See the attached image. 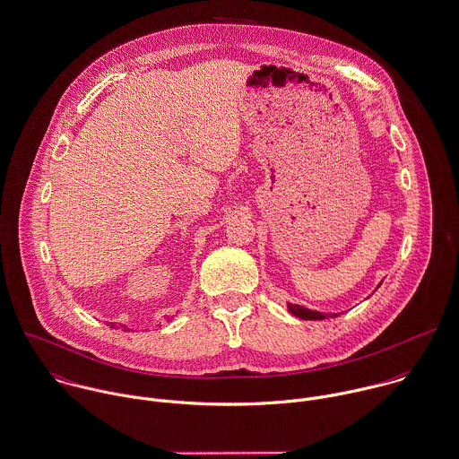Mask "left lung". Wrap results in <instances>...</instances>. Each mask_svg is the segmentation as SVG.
<instances>
[{
	"instance_id": "1",
	"label": "left lung",
	"mask_w": 459,
	"mask_h": 459,
	"mask_svg": "<svg viewBox=\"0 0 459 459\" xmlns=\"http://www.w3.org/2000/svg\"><path fill=\"white\" fill-rule=\"evenodd\" d=\"M381 285V283H379ZM377 285V287H379ZM376 287V289H377ZM287 308L292 316L299 317V319H305V321H319V319H326V317H335L339 314H325V312H317V310H310L303 305H296V303H287Z\"/></svg>"
}]
</instances>
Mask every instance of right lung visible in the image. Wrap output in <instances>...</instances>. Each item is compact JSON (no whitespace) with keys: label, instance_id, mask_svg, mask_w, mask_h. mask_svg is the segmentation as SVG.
Returning a JSON list of instances; mask_svg holds the SVG:
<instances>
[{"label":"right lung","instance_id":"add662e5","mask_svg":"<svg viewBox=\"0 0 459 459\" xmlns=\"http://www.w3.org/2000/svg\"><path fill=\"white\" fill-rule=\"evenodd\" d=\"M111 325H113V323H111Z\"/></svg>","mask_w":459,"mask_h":459}]
</instances>
